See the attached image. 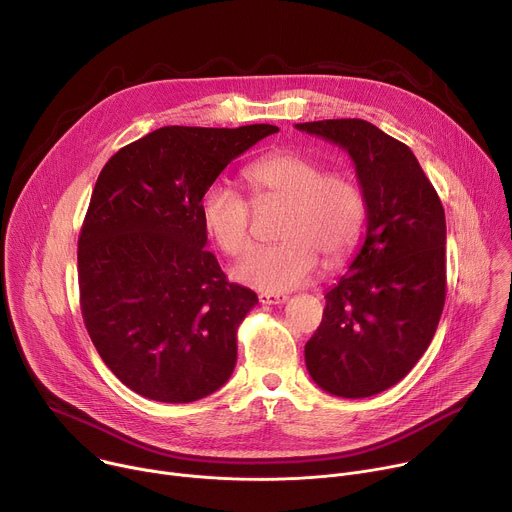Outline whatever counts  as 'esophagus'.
Listing matches in <instances>:
<instances>
[{
  "mask_svg": "<svg viewBox=\"0 0 512 512\" xmlns=\"http://www.w3.org/2000/svg\"><path fill=\"white\" fill-rule=\"evenodd\" d=\"M259 302L263 304V306H277V304H285L287 302V296H283V294H259Z\"/></svg>",
  "mask_w": 512,
  "mask_h": 512,
  "instance_id": "esophagus-1",
  "label": "esophagus"
}]
</instances>
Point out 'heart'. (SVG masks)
Listing matches in <instances>:
<instances>
[{"mask_svg":"<svg viewBox=\"0 0 512 512\" xmlns=\"http://www.w3.org/2000/svg\"><path fill=\"white\" fill-rule=\"evenodd\" d=\"M255 202L281 200V243L255 247L233 271L235 279L267 291L302 285L326 259L342 257L358 239L364 221L360 190L342 174H324L322 166L300 152H275L245 170ZM202 225L227 255L237 257L251 245V204L235 190L214 184L200 202Z\"/></svg>","mask_w":512,"mask_h":512,"instance_id":"heart-1","label":"heart"}]
</instances>
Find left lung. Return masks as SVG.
I'll return each mask as SVG.
<instances>
[{"label": "left lung", "mask_w": 512, "mask_h": 512, "mask_svg": "<svg viewBox=\"0 0 512 512\" xmlns=\"http://www.w3.org/2000/svg\"><path fill=\"white\" fill-rule=\"evenodd\" d=\"M354 162L367 235L326 291L306 367L330 395L362 399L397 385L427 350L446 302V214L417 158L362 119L296 123Z\"/></svg>", "instance_id": "1"}]
</instances>
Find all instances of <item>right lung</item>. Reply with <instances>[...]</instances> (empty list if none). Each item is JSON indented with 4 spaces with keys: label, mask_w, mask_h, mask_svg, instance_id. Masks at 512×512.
I'll return each mask as SVG.
<instances>
[{
    "label": "right lung",
    "mask_w": 512,
    "mask_h": 512,
    "mask_svg": "<svg viewBox=\"0 0 512 512\" xmlns=\"http://www.w3.org/2000/svg\"><path fill=\"white\" fill-rule=\"evenodd\" d=\"M279 127H160L101 170L79 237L81 312L111 373L162 403L221 389L257 294L204 249L200 202L235 158Z\"/></svg>",
    "instance_id": "1"
}]
</instances>
